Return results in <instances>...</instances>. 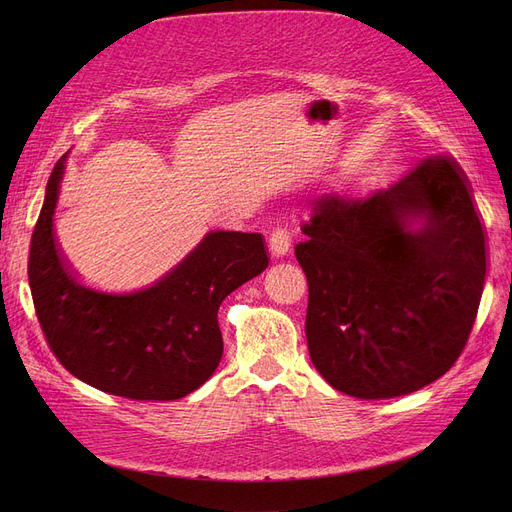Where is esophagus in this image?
Returning <instances> with one entry per match:
<instances>
[{"label": "esophagus", "mask_w": 512, "mask_h": 512, "mask_svg": "<svg viewBox=\"0 0 512 512\" xmlns=\"http://www.w3.org/2000/svg\"><path fill=\"white\" fill-rule=\"evenodd\" d=\"M290 245H292V238H290V232L282 226L274 228L272 234H270V251L274 257H284L288 251H290Z\"/></svg>", "instance_id": "1"}]
</instances>
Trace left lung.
I'll list each match as a JSON object with an SVG mask.
<instances>
[{"mask_svg": "<svg viewBox=\"0 0 512 512\" xmlns=\"http://www.w3.org/2000/svg\"><path fill=\"white\" fill-rule=\"evenodd\" d=\"M301 230L294 253L321 378L363 400L442 378L469 340L488 267L461 166L429 157L371 197L324 195Z\"/></svg>", "mask_w": 512, "mask_h": 512, "instance_id": "left-lung-1", "label": "left lung"}]
</instances>
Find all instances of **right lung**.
Segmentation results:
<instances>
[{
    "instance_id": "add662e5",
    "label": "right lung",
    "mask_w": 512,
    "mask_h": 512,
    "mask_svg": "<svg viewBox=\"0 0 512 512\" xmlns=\"http://www.w3.org/2000/svg\"><path fill=\"white\" fill-rule=\"evenodd\" d=\"M66 155L53 168L31 238L29 284L43 334L58 361L101 392L176 400L218 369L222 301L267 267L259 232L211 230L176 267L132 292L80 284L53 238Z\"/></svg>"
}]
</instances>
